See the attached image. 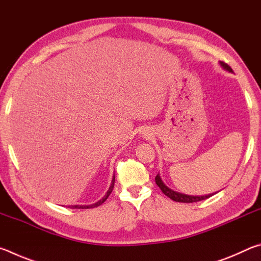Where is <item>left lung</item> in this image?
Instances as JSON below:
<instances>
[{
  "mask_svg": "<svg viewBox=\"0 0 261 261\" xmlns=\"http://www.w3.org/2000/svg\"><path fill=\"white\" fill-rule=\"evenodd\" d=\"M221 67L223 69L228 70L229 72H232V69L229 67L227 63H224V62H220ZM155 183L159 188L161 189V191L166 194L167 197H169L171 200L174 201H178V202H197V201H200V200H205L207 198H210L211 196H213V194H207V196H200V197H197V196H188V194H183V193H179V192H176L173 191V190L169 189L168 187H166L165 184L160 178V176L159 174L155 176Z\"/></svg>",
  "mask_w": 261,
  "mask_h": 261,
  "instance_id": "left-lung-1",
  "label": "left lung"
}]
</instances>
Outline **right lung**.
I'll use <instances>...</instances> for the list:
<instances>
[{
  "label": "right lung",
  "instance_id": "1",
  "mask_svg": "<svg viewBox=\"0 0 261 261\" xmlns=\"http://www.w3.org/2000/svg\"><path fill=\"white\" fill-rule=\"evenodd\" d=\"M114 183H115V175H114V177H113V180H112V185H110V188H109V190L107 191V193L105 194V197L102 198V199L101 200H99L98 202H95V204H92V205H74V206H70V208H82V210H86V208H94V207H98V206H100V205H102L103 202L107 200V198L109 197V194L112 193V191H113V189H114Z\"/></svg>",
  "mask_w": 261,
  "mask_h": 261
}]
</instances>
